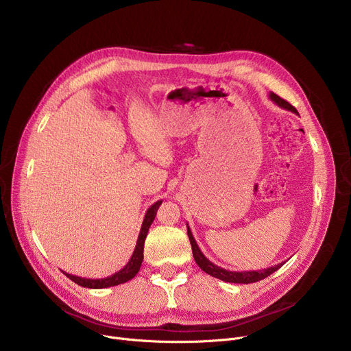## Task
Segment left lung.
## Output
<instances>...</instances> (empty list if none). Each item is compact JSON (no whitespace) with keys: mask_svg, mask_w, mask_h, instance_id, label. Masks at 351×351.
<instances>
[{"mask_svg":"<svg viewBox=\"0 0 351 351\" xmlns=\"http://www.w3.org/2000/svg\"><path fill=\"white\" fill-rule=\"evenodd\" d=\"M269 98L276 104L279 105L280 108L283 109H287V110H291V112L298 114V110L294 106H291L287 101L282 99L280 97H278L276 94H273V92H270L269 94ZM188 226V225H186ZM188 236H189V241H191V245H192V253H193V257H195V262L197 263V266L204 270L205 273L213 276V278L216 279H220L223 282H229V283H242V285H249V283H254V282H259V280H263L266 279L267 276H270L271 273H274L276 270H279L283 265V263H279L276 266H271V267H267V269H263V270H249V271H232V270H226L223 267L220 266H216L215 263H212L208 257L202 253V250L199 249L195 237L188 226Z\"/></svg>","mask_w":351,"mask_h":351,"instance_id":"left-lung-1","label":"left lung"}]
</instances>
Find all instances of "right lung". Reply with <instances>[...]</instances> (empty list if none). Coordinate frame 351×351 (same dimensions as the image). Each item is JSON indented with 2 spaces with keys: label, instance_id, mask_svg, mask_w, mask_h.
<instances>
[{
  "label": "right lung",
  "instance_id": "1",
  "mask_svg": "<svg viewBox=\"0 0 351 351\" xmlns=\"http://www.w3.org/2000/svg\"><path fill=\"white\" fill-rule=\"evenodd\" d=\"M162 200L155 202V204L146 210L145 217H143V222L141 226V232L138 236V241H136V246L135 250L131 256V259L129 262L118 271H115L114 274L108 276V278H102V279H86V278H80V276L75 274H69L66 271H64V274L66 276L68 279H71L72 282H75L77 285L82 286V287H88V289H105V287H112V286H118L122 283H126L128 280L134 279L136 273L141 269L142 261H143V245H145V239L147 232H149V228L154 222V219L156 216L158 208L160 206Z\"/></svg>",
  "mask_w": 351,
  "mask_h": 351
}]
</instances>
